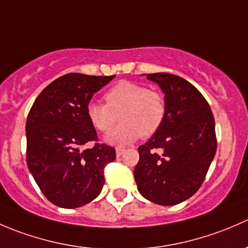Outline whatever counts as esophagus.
I'll use <instances>...</instances> for the list:
<instances>
[{
  "label": "esophagus",
  "instance_id": "34e87169",
  "mask_svg": "<svg viewBox=\"0 0 248 248\" xmlns=\"http://www.w3.org/2000/svg\"><path fill=\"white\" fill-rule=\"evenodd\" d=\"M124 151H126V150L122 149V147H117V149H116V156L120 157V156H121V155H124Z\"/></svg>",
  "mask_w": 248,
  "mask_h": 248
}]
</instances>
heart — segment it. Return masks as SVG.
Returning <instances> with one entry per match:
<instances>
[{
  "instance_id": "heart-1",
  "label": "heart",
  "mask_w": 248,
  "mask_h": 248,
  "mask_svg": "<svg viewBox=\"0 0 248 248\" xmlns=\"http://www.w3.org/2000/svg\"><path fill=\"white\" fill-rule=\"evenodd\" d=\"M106 104L90 102L86 115L92 126L107 133L121 124L107 137L110 144L126 145L139 137L154 136L163 124L167 115L166 98L161 92L132 81H120L104 94Z\"/></svg>"
}]
</instances>
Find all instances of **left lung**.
Instances as JSON below:
<instances>
[{
  "label": "left lung",
  "mask_w": 248,
  "mask_h": 248,
  "mask_svg": "<svg viewBox=\"0 0 248 248\" xmlns=\"http://www.w3.org/2000/svg\"><path fill=\"white\" fill-rule=\"evenodd\" d=\"M147 79L164 92L167 115L161 128L138 147L134 179L147 201L176 205L201 188L216 154L214 114L187 80L169 73L147 74Z\"/></svg>",
  "instance_id": "obj_1"
}]
</instances>
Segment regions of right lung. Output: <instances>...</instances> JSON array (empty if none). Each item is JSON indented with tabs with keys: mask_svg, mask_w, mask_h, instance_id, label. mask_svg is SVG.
<instances>
[{
	"mask_svg": "<svg viewBox=\"0 0 248 248\" xmlns=\"http://www.w3.org/2000/svg\"><path fill=\"white\" fill-rule=\"evenodd\" d=\"M114 78L64 74L47 85L30 110L27 167L42 193L56 206H82L103 188L104 168L116 154L114 147L98 142L86 107ZM90 141H95L94 147L82 150Z\"/></svg>",
	"mask_w": 248,
	"mask_h": 248,
	"instance_id": "add662e5",
	"label": "right lung"
}]
</instances>
